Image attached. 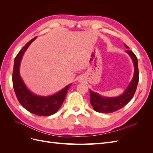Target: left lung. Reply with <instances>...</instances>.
I'll return each mask as SVG.
<instances>
[{
	"mask_svg": "<svg viewBox=\"0 0 153 153\" xmlns=\"http://www.w3.org/2000/svg\"><path fill=\"white\" fill-rule=\"evenodd\" d=\"M126 48L128 46L124 44ZM126 52L130 56L134 64V74L131 81L123 93L116 97H105L98 93L90 90L91 104L96 112L100 113H112L122 108L126 105L135 94L136 91L139 75H138V61L136 55L130 50H126Z\"/></svg>",
	"mask_w": 153,
	"mask_h": 153,
	"instance_id": "left-lung-1",
	"label": "left lung"
}]
</instances>
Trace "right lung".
I'll return each instance as SVG.
<instances>
[{"label": "right lung", "mask_w": 153, "mask_h": 153, "mask_svg": "<svg viewBox=\"0 0 153 153\" xmlns=\"http://www.w3.org/2000/svg\"><path fill=\"white\" fill-rule=\"evenodd\" d=\"M36 38L29 41L16 56L14 61L13 85L16 98L23 107L34 114L48 116L56 113L61 107L72 84L66 85L57 93L47 96L36 95L27 87L20 74V62L25 52Z\"/></svg>", "instance_id": "1"}]
</instances>
